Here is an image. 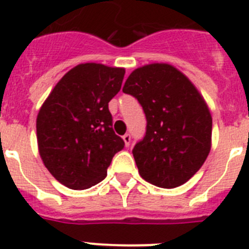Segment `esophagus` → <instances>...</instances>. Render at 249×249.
I'll return each instance as SVG.
<instances>
[{"mask_svg": "<svg viewBox=\"0 0 249 249\" xmlns=\"http://www.w3.org/2000/svg\"><path fill=\"white\" fill-rule=\"evenodd\" d=\"M123 141H124V144H126V147H129V144H131V136L128 135V133H126V135L123 136Z\"/></svg>", "mask_w": 249, "mask_h": 249, "instance_id": "obj_1", "label": "esophagus"}]
</instances>
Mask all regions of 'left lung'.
I'll return each instance as SVG.
<instances>
[{"mask_svg": "<svg viewBox=\"0 0 249 249\" xmlns=\"http://www.w3.org/2000/svg\"><path fill=\"white\" fill-rule=\"evenodd\" d=\"M143 107L146 136L132 153L144 181L176 188L198 172L212 146V116L203 96L178 68H136L122 89Z\"/></svg>", "mask_w": 249, "mask_h": 249, "instance_id": "left-lung-1", "label": "left lung"}]
</instances>
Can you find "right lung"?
<instances>
[{
  "instance_id": "right-lung-1",
  "label": "right lung",
  "mask_w": 249,
  "mask_h": 249,
  "mask_svg": "<svg viewBox=\"0 0 249 249\" xmlns=\"http://www.w3.org/2000/svg\"><path fill=\"white\" fill-rule=\"evenodd\" d=\"M126 70L80 63L57 82L36 120L39 156L50 173L71 190H86L107 176L124 142L112 129L108 102Z\"/></svg>"
}]
</instances>
